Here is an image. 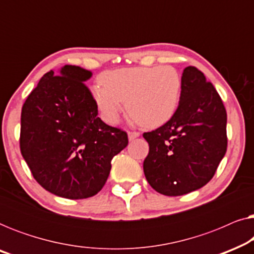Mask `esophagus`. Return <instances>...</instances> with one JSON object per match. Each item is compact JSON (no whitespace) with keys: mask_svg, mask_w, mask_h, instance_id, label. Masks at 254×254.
<instances>
[{"mask_svg":"<svg viewBox=\"0 0 254 254\" xmlns=\"http://www.w3.org/2000/svg\"><path fill=\"white\" fill-rule=\"evenodd\" d=\"M138 136H140V133H138V131H128V138H129L130 141Z\"/></svg>","mask_w":254,"mask_h":254,"instance_id":"1","label":"esophagus"}]
</instances>
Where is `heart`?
<instances>
[{"label":"heart","instance_id":"obj_1","mask_svg":"<svg viewBox=\"0 0 254 254\" xmlns=\"http://www.w3.org/2000/svg\"><path fill=\"white\" fill-rule=\"evenodd\" d=\"M102 83L93 88V98L109 123H116L124 102L129 116L144 127L165 124L178 107L182 78L169 65L117 69L106 72Z\"/></svg>","mask_w":254,"mask_h":254}]
</instances>
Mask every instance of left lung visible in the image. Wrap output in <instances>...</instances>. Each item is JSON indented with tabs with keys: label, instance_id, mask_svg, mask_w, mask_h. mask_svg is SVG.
I'll use <instances>...</instances> for the list:
<instances>
[{
	"label": "left lung",
	"instance_id": "obj_1",
	"mask_svg": "<svg viewBox=\"0 0 254 254\" xmlns=\"http://www.w3.org/2000/svg\"><path fill=\"white\" fill-rule=\"evenodd\" d=\"M179 105L168 123L143 133L148 183L168 196L199 190L213 178L228 147L227 111L203 72L184 69Z\"/></svg>",
	"mask_w": 254,
	"mask_h": 254
}]
</instances>
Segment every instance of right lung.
I'll use <instances>...</instances> for the list:
<instances>
[{
	"mask_svg": "<svg viewBox=\"0 0 254 254\" xmlns=\"http://www.w3.org/2000/svg\"><path fill=\"white\" fill-rule=\"evenodd\" d=\"M91 71L64 65L45 74L24 103L19 147L33 178L48 192L86 199L105 185L111 161L128 144L120 128L100 120L85 81Z\"/></svg>",
	"mask_w": 254,
	"mask_h": 254,
	"instance_id": "right-lung-1",
	"label": "right lung"
}]
</instances>
